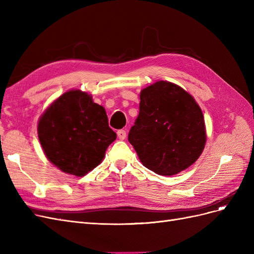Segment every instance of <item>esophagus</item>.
I'll return each instance as SVG.
<instances>
[{
  "label": "esophagus",
  "instance_id": "esophagus-1",
  "mask_svg": "<svg viewBox=\"0 0 254 254\" xmlns=\"http://www.w3.org/2000/svg\"><path fill=\"white\" fill-rule=\"evenodd\" d=\"M118 137L120 140H125L126 139V131L125 130H123V129H121V130H118Z\"/></svg>",
  "mask_w": 254,
  "mask_h": 254
}]
</instances>
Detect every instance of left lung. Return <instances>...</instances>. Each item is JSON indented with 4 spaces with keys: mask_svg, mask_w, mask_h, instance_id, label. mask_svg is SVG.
<instances>
[{
    "mask_svg": "<svg viewBox=\"0 0 254 254\" xmlns=\"http://www.w3.org/2000/svg\"><path fill=\"white\" fill-rule=\"evenodd\" d=\"M140 112L128 134L142 164L158 175L187 170L205 144L203 114L177 84L157 81L141 92Z\"/></svg>",
    "mask_w": 254,
    "mask_h": 254,
    "instance_id": "1",
    "label": "left lung"
}]
</instances>
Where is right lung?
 I'll return each mask as SVG.
<instances>
[{"label":"right lung","instance_id":"right-lung-1","mask_svg":"<svg viewBox=\"0 0 254 254\" xmlns=\"http://www.w3.org/2000/svg\"><path fill=\"white\" fill-rule=\"evenodd\" d=\"M45 156L59 170L84 176L105 156L117 139L104 107L79 90L68 91L45 110L38 124Z\"/></svg>","mask_w":254,"mask_h":254}]
</instances>
